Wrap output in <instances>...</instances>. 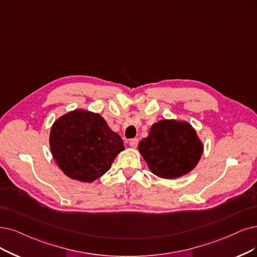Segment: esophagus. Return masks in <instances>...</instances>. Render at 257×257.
Instances as JSON below:
<instances>
[{"label":"esophagus","instance_id":"34e87169","mask_svg":"<svg viewBox=\"0 0 257 257\" xmlns=\"http://www.w3.org/2000/svg\"><path fill=\"white\" fill-rule=\"evenodd\" d=\"M138 144H139V140L138 139H132V140L129 141V145L132 148H137Z\"/></svg>","mask_w":257,"mask_h":257}]
</instances>
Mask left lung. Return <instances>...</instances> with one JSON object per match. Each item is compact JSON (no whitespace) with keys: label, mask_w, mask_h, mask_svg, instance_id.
Here are the masks:
<instances>
[{"label":"left lung","mask_w":257,"mask_h":257,"mask_svg":"<svg viewBox=\"0 0 257 257\" xmlns=\"http://www.w3.org/2000/svg\"><path fill=\"white\" fill-rule=\"evenodd\" d=\"M139 151L154 175L163 179L182 177L197 166L203 143L186 120L162 119L154 123Z\"/></svg>","instance_id":"obj_1"}]
</instances>
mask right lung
Here are the masks:
<instances>
[{
  "label": "right lung",
  "instance_id": "right-lung-1",
  "mask_svg": "<svg viewBox=\"0 0 257 257\" xmlns=\"http://www.w3.org/2000/svg\"><path fill=\"white\" fill-rule=\"evenodd\" d=\"M50 148L61 172L76 181L92 183L111 168L125 149L122 140L98 113L76 109L53 123Z\"/></svg>",
  "mask_w": 257,
  "mask_h": 257
}]
</instances>
